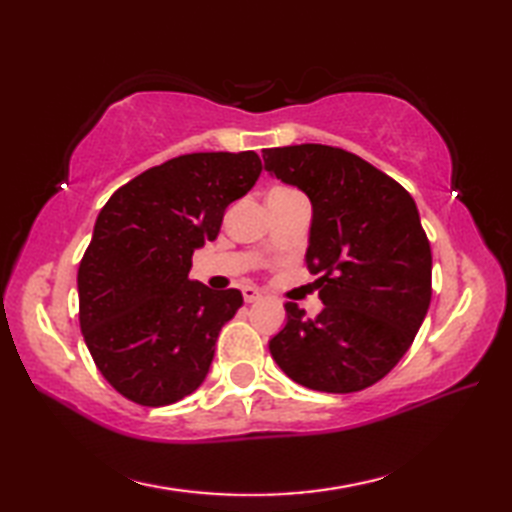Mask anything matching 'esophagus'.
Wrapping results in <instances>:
<instances>
[{"instance_id": "obj_1", "label": "esophagus", "mask_w": 512, "mask_h": 512, "mask_svg": "<svg viewBox=\"0 0 512 512\" xmlns=\"http://www.w3.org/2000/svg\"><path fill=\"white\" fill-rule=\"evenodd\" d=\"M242 295H244L246 303H253L257 299H262V292H259L255 286H244L242 288Z\"/></svg>"}]
</instances>
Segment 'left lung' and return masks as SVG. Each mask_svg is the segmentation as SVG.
<instances>
[{
    "mask_svg": "<svg viewBox=\"0 0 512 512\" xmlns=\"http://www.w3.org/2000/svg\"><path fill=\"white\" fill-rule=\"evenodd\" d=\"M264 167L312 202L306 264L323 301L314 319L288 301L270 354L308 389L352 394L378 383L411 347L431 303V246L416 202L339 147L264 149Z\"/></svg>",
    "mask_w": 512,
    "mask_h": 512,
    "instance_id": "1",
    "label": "left lung"
}]
</instances>
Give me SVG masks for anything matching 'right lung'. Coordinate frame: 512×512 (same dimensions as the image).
<instances>
[{"instance_id": "obj_1", "label": "right lung", "mask_w": 512, "mask_h": 512, "mask_svg": "<svg viewBox=\"0 0 512 512\" xmlns=\"http://www.w3.org/2000/svg\"><path fill=\"white\" fill-rule=\"evenodd\" d=\"M259 173L255 151L178 156L123 184L101 209L76 277L79 323L118 394L165 407L204 383L222 325L244 299L191 281V257Z\"/></svg>"}]
</instances>
